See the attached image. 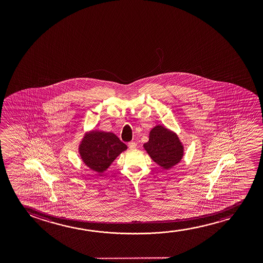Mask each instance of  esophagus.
Instances as JSON below:
<instances>
[{
	"label": "esophagus",
	"instance_id": "obj_1",
	"mask_svg": "<svg viewBox=\"0 0 263 263\" xmlns=\"http://www.w3.org/2000/svg\"><path fill=\"white\" fill-rule=\"evenodd\" d=\"M128 147H129L130 150H135L137 147V144L135 142H130V143H128Z\"/></svg>",
	"mask_w": 263,
	"mask_h": 263
}]
</instances>
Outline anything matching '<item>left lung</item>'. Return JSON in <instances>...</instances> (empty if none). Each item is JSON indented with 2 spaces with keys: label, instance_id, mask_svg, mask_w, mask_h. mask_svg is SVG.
<instances>
[{
  "label": "left lung",
  "instance_id": "8db88e82",
  "mask_svg": "<svg viewBox=\"0 0 263 263\" xmlns=\"http://www.w3.org/2000/svg\"><path fill=\"white\" fill-rule=\"evenodd\" d=\"M143 146L162 169H171L183 158L184 145L178 135L162 125H156L150 130L149 140Z\"/></svg>",
  "mask_w": 263,
  "mask_h": 263
}]
</instances>
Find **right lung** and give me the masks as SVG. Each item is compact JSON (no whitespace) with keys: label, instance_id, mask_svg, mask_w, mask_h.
Instances as JSON below:
<instances>
[{"label":"right lung","instance_id":"right-lung-1","mask_svg":"<svg viewBox=\"0 0 263 263\" xmlns=\"http://www.w3.org/2000/svg\"><path fill=\"white\" fill-rule=\"evenodd\" d=\"M127 146L111 132L91 130L83 136L78 146L83 163L98 173L108 169L118 156Z\"/></svg>","mask_w":263,"mask_h":263}]
</instances>
